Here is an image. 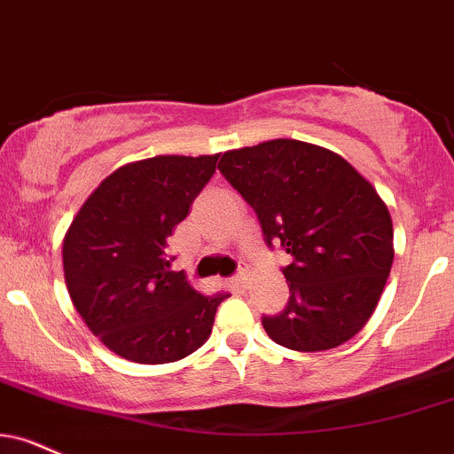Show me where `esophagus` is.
<instances>
[{
  "instance_id": "esophagus-1",
  "label": "esophagus",
  "mask_w": 454,
  "mask_h": 454,
  "mask_svg": "<svg viewBox=\"0 0 454 454\" xmlns=\"http://www.w3.org/2000/svg\"><path fill=\"white\" fill-rule=\"evenodd\" d=\"M232 283H234V286H237V287H245V283H247V270H245V269L239 270L237 275L232 277Z\"/></svg>"
}]
</instances>
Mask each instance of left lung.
I'll use <instances>...</instances> for the list:
<instances>
[{
  "label": "left lung",
  "mask_w": 454,
  "mask_h": 454,
  "mask_svg": "<svg viewBox=\"0 0 454 454\" xmlns=\"http://www.w3.org/2000/svg\"><path fill=\"white\" fill-rule=\"evenodd\" d=\"M223 177L254 207L266 245L292 255L289 300L262 317L292 351H327L372 317L393 264V223L374 185L336 152L296 139L223 152Z\"/></svg>",
  "instance_id": "8db88e82"
}]
</instances>
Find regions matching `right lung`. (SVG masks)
I'll list each match as a JSON object with an SVG mask.
<instances>
[{"label": "right lung", "mask_w": 454, "mask_h": 454, "mask_svg": "<svg viewBox=\"0 0 454 454\" xmlns=\"http://www.w3.org/2000/svg\"><path fill=\"white\" fill-rule=\"evenodd\" d=\"M220 154L129 162L80 207L63 241L67 292L84 324L120 357L168 364L203 347L231 294L203 296L171 270L167 239L215 173Z\"/></svg>", "instance_id": "obj_1"}]
</instances>
